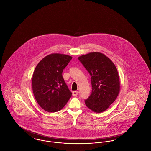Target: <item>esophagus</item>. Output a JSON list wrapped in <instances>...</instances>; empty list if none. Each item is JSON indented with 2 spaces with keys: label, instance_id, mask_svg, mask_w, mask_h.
<instances>
[{
  "label": "esophagus",
  "instance_id": "1",
  "mask_svg": "<svg viewBox=\"0 0 151 151\" xmlns=\"http://www.w3.org/2000/svg\"><path fill=\"white\" fill-rule=\"evenodd\" d=\"M78 93H79L78 91H73L72 92V94H73V96H76L78 94Z\"/></svg>",
  "mask_w": 151,
  "mask_h": 151
}]
</instances>
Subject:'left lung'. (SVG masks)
I'll return each instance as SVG.
<instances>
[{"label": "left lung", "instance_id": "obj_1", "mask_svg": "<svg viewBox=\"0 0 151 151\" xmlns=\"http://www.w3.org/2000/svg\"><path fill=\"white\" fill-rule=\"evenodd\" d=\"M91 76L92 91L85 100L94 112L107 110L116 100L120 91V79L114 63L100 52H95L78 58Z\"/></svg>", "mask_w": 151, "mask_h": 151}]
</instances>
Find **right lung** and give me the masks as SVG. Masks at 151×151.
Instances as JSON below:
<instances>
[{
    "mask_svg": "<svg viewBox=\"0 0 151 151\" xmlns=\"http://www.w3.org/2000/svg\"><path fill=\"white\" fill-rule=\"evenodd\" d=\"M72 58L65 54H52L35 67L32 79V91L38 104L45 111H60L72 96L62 77L63 70Z\"/></svg>",
    "mask_w": 151,
    "mask_h": 151,
    "instance_id": "obj_1",
    "label": "right lung"
}]
</instances>
